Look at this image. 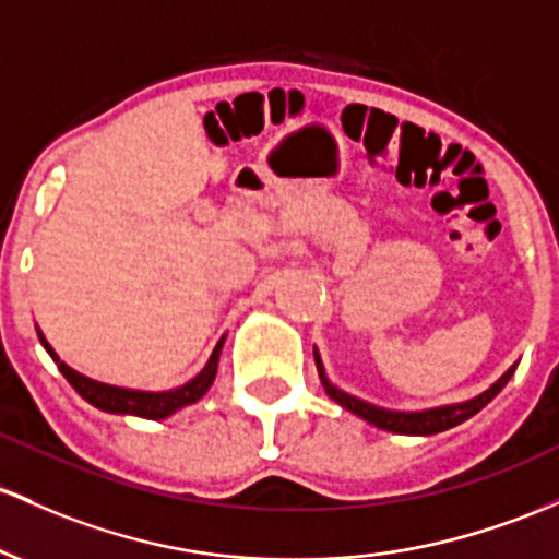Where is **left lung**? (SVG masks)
Here are the masks:
<instances>
[{
    "label": "left lung",
    "mask_w": 559,
    "mask_h": 559,
    "mask_svg": "<svg viewBox=\"0 0 559 559\" xmlns=\"http://www.w3.org/2000/svg\"><path fill=\"white\" fill-rule=\"evenodd\" d=\"M312 355H316L318 377H321L323 390H326V395L331 397V401L340 403V406L347 408L349 414L360 416V419H366L373 427L388 429V432H395V435H421V438H427V435L445 432V429L462 425V421H467L469 416H475L477 411L486 408L488 403L507 388V382L512 379V373L520 364L518 360V364L509 366V369L501 373V377L496 379L488 390H483L480 395L469 397V401L449 403V406L421 408V411H395V408L373 406V403L364 401V397H355V395H349V392L336 388V384L329 379L326 369H323V360H321V353H318V347H312Z\"/></svg>",
    "instance_id": "left-lung-1"
}]
</instances>
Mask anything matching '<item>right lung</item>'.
Returning a JSON list of instances; mask_svg holds the SVG:
<instances>
[{"label": "right lung", "instance_id": "obj_1", "mask_svg": "<svg viewBox=\"0 0 559 559\" xmlns=\"http://www.w3.org/2000/svg\"><path fill=\"white\" fill-rule=\"evenodd\" d=\"M36 334H39V342L45 345L50 358L58 364L60 373L69 379V384L84 401L92 403L95 408L106 411V414H127V416H140V419H167V416L177 414L180 408L190 406V403L201 401V397L210 392V388L214 384V377H217V366H219V353H223L225 345V334L219 336V342L214 345L210 360L206 366L195 373L193 379H188L186 384L180 388H171V390H132V388H116V384H106V382H97V379L84 377V373L73 371L69 364L58 358L50 342L45 340L41 329L36 326Z\"/></svg>", "mask_w": 559, "mask_h": 559}]
</instances>
